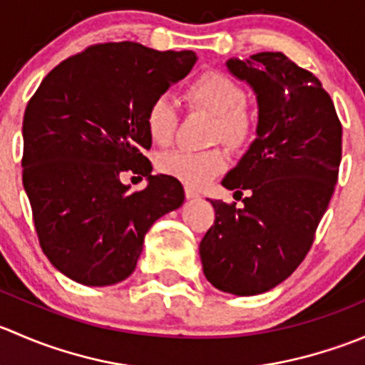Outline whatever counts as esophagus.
<instances>
[{
  "label": "esophagus",
  "instance_id": "34e87169",
  "mask_svg": "<svg viewBox=\"0 0 365 365\" xmlns=\"http://www.w3.org/2000/svg\"><path fill=\"white\" fill-rule=\"evenodd\" d=\"M185 197L187 200H196V197H200V194H197L192 187H185Z\"/></svg>",
  "mask_w": 365,
  "mask_h": 365
}]
</instances>
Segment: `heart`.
<instances>
[{
  "instance_id": "heart-1",
  "label": "heart",
  "mask_w": 365,
  "mask_h": 365,
  "mask_svg": "<svg viewBox=\"0 0 365 365\" xmlns=\"http://www.w3.org/2000/svg\"><path fill=\"white\" fill-rule=\"evenodd\" d=\"M183 98L190 109H200L213 116V143L220 141L227 148L240 150L254 138L257 128L256 109L245 101L244 88L217 70H206L194 77L183 90ZM146 132L159 146H168L173 141L178 125V113L175 104L165 95L153 98L145 114ZM157 168L164 175L178 178L190 187L205 185L226 168V157L220 150L190 152L175 150L162 153Z\"/></svg>"
}]
</instances>
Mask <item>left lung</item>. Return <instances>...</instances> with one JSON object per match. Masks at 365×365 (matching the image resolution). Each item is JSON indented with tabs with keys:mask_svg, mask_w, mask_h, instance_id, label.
<instances>
[{
	"mask_svg": "<svg viewBox=\"0 0 365 365\" xmlns=\"http://www.w3.org/2000/svg\"><path fill=\"white\" fill-rule=\"evenodd\" d=\"M226 65L256 93L257 138L222 180L244 205L210 201L215 220L200 256L217 289L249 297L281 284L307 256L336 189L342 125L318 77L282 53Z\"/></svg>",
	"mask_w": 365,
	"mask_h": 365,
	"instance_id": "left-lung-1",
	"label": "left lung"
}]
</instances>
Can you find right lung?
<instances>
[{
	"label": "right lung",
	"instance_id": "right-lung-1",
	"mask_svg": "<svg viewBox=\"0 0 365 365\" xmlns=\"http://www.w3.org/2000/svg\"><path fill=\"white\" fill-rule=\"evenodd\" d=\"M192 51L97 43L61 61L29 98L23 120V185L40 247L84 286H111L135 270L152 224L182 206L183 187L152 175L145 114L190 72ZM123 172L149 185L130 193Z\"/></svg>",
	"mask_w": 365,
	"mask_h": 365
}]
</instances>
